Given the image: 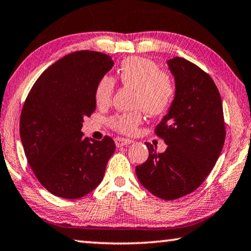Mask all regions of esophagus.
<instances>
[{
  "instance_id": "esophagus-1",
  "label": "esophagus",
  "mask_w": 251,
  "mask_h": 251,
  "mask_svg": "<svg viewBox=\"0 0 251 251\" xmlns=\"http://www.w3.org/2000/svg\"><path fill=\"white\" fill-rule=\"evenodd\" d=\"M132 143H133L132 140H127V138H122V137L115 138V144H116L117 147L129 145V144H132Z\"/></svg>"
}]
</instances>
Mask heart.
Segmentation results:
<instances>
[{
    "mask_svg": "<svg viewBox=\"0 0 251 251\" xmlns=\"http://www.w3.org/2000/svg\"><path fill=\"white\" fill-rule=\"evenodd\" d=\"M118 80L122 85L136 90L135 108L144 109L151 116H161L172 106L176 98V82L172 75L162 70L156 62L143 57L125 59L118 68ZM116 80L105 75L95 88V101L98 107L110 105ZM143 121L142 110L115 114L108 119V125L116 132L132 135Z\"/></svg>",
    "mask_w": 251,
    "mask_h": 251,
    "instance_id": "heart-1",
    "label": "heart"
}]
</instances>
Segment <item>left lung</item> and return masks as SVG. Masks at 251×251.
I'll return each instance as SVG.
<instances>
[{"label":"left lung","mask_w":251,"mask_h":251,"mask_svg":"<svg viewBox=\"0 0 251 251\" xmlns=\"http://www.w3.org/2000/svg\"><path fill=\"white\" fill-rule=\"evenodd\" d=\"M168 63L176 79V98L155 128L168 147L158 153L146 143L149 158L136 166V176L153 196L176 200L196 191L211 172L224 147L226 125L212 78L184 58Z\"/></svg>","instance_id":"1"}]
</instances>
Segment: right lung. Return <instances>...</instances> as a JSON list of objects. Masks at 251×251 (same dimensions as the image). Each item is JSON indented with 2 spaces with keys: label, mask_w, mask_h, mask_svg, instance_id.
Returning a JSON list of instances; mask_svg holds the SVG:
<instances>
[{
  "label": "right lung",
  "mask_w": 251,
  "mask_h": 251,
  "mask_svg": "<svg viewBox=\"0 0 251 251\" xmlns=\"http://www.w3.org/2000/svg\"><path fill=\"white\" fill-rule=\"evenodd\" d=\"M111 57L82 50L67 54L37 79L22 107L20 136L43 188L79 199L97 188L115 152L113 138L83 136V118L96 109L95 88L113 68Z\"/></svg>",
  "instance_id": "1"
}]
</instances>
